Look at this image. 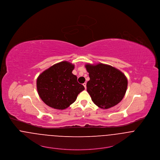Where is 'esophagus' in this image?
<instances>
[{
  "mask_svg": "<svg viewBox=\"0 0 160 160\" xmlns=\"http://www.w3.org/2000/svg\"><path fill=\"white\" fill-rule=\"evenodd\" d=\"M83 86L85 87V88H86V83H84L83 84Z\"/></svg>",
  "mask_w": 160,
  "mask_h": 160,
  "instance_id": "obj_1",
  "label": "esophagus"
}]
</instances>
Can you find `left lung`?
<instances>
[{
    "instance_id": "left-lung-1",
    "label": "left lung",
    "mask_w": 160,
    "mask_h": 160,
    "mask_svg": "<svg viewBox=\"0 0 160 160\" xmlns=\"http://www.w3.org/2000/svg\"><path fill=\"white\" fill-rule=\"evenodd\" d=\"M90 80L87 91L92 100L99 108L109 109L124 97L128 81L125 75L116 68L103 63L85 65Z\"/></svg>"
}]
</instances>
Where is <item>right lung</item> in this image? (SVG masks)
Instances as JSON below:
<instances>
[{
  "label": "right lung",
  "instance_id": "1",
  "mask_svg": "<svg viewBox=\"0 0 160 160\" xmlns=\"http://www.w3.org/2000/svg\"><path fill=\"white\" fill-rule=\"evenodd\" d=\"M74 68L72 63L63 61L39 75L37 80V91L46 104L54 109H65L73 104L78 94L85 89L72 73Z\"/></svg>",
  "mask_w": 160,
  "mask_h": 160
}]
</instances>
